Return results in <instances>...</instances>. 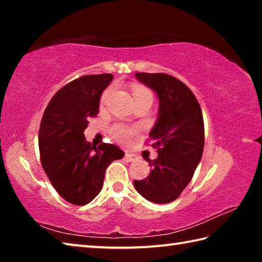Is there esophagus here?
<instances>
[{"label": "esophagus", "instance_id": "34e87169", "mask_svg": "<svg viewBox=\"0 0 262 262\" xmlns=\"http://www.w3.org/2000/svg\"><path fill=\"white\" fill-rule=\"evenodd\" d=\"M125 158H126L127 162H135V161H137V159H139V157H137L136 155L130 154V152H126Z\"/></svg>", "mask_w": 262, "mask_h": 262}]
</instances>
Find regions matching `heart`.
Returning <instances> with one entry per match:
<instances>
[{"label":"heart","instance_id":"b5f03b06","mask_svg":"<svg viewBox=\"0 0 262 262\" xmlns=\"http://www.w3.org/2000/svg\"><path fill=\"white\" fill-rule=\"evenodd\" d=\"M111 94H112V88L106 89L100 98L101 105H104L106 101L108 100ZM132 94H133L134 101L144 99V98H152L151 91H150L148 88L141 85V84H134V85L132 86ZM111 132H112V135L114 139L118 142H120V143H127V142L130 140L132 135L134 134V129L125 125H115L112 127V130Z\"/></svg>","mask_w":262,"mask_h":262}]
</instances>
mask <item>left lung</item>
Returning <instances> with one entry per match:
<instances>
[{"label": "left lung", "instance_id": "8db88e82", "mask_svg": "<svg viewBox=\"0 0 262 262\" xmlns=\"http://www.w3.org/2000/svg\"><path fill=\"white\" fill-rule=\"evenodd\" d=\"M139 82L151 89L159 100L158 118L150 132L158 157L149 163L150 174L134 180L135 189L148 201H174L201 161L205 145L202 111L193 92L167 74L136 73Z\"/></svg>", "mask_w": 262, "mask_h": 262}]
</instances>
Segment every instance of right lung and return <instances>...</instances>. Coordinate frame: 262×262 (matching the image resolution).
Instances as JSON below:
<instances>
[{
    "instance_id": "1",
    "label": "right lung",
    "mask_w": 262,
    "mask_h": 262,
    "mask_svg": "<svg viewBox=\"0 0 262 262\" xmlns=\"http://www.w3.org/2000/svg\"><path fill=\"white\" fill-rule=\"evenodd\" d=\"M112 79V74L74 79L53 96L42 115L38 137L42 168L56 192L73 205L94 200L103 187L106 167L125 156L117 145L96 147L84 137Z\"/></svg>"
}]
</instances>
